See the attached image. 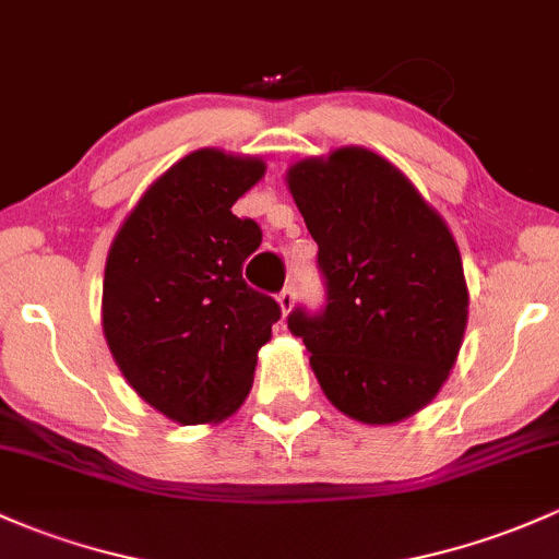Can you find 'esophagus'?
Listing matches in <instances>:
<instances>
[{"mask_svg": "<svg viewBox=\"0 0 559 559\" xmlns=\"http://www.w3.org/2000/svg\"><path fill=\"white\" fill-rule=\"evenodd\" d=\"M277 304H280L282 314H290L293 304H296V290H293V285L282 287V290H280V296H277Z\"/></svg>", "mask_w": 559, "mask_h": 559, "instance_id": "obj_1", "label": "esophagus"}]
</instances>
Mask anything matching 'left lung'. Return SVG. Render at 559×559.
Listing matches in <instances>:
<instances>
[{"label":"left lung","instance_id":"left-lung-1","mask_svg":"<svg viewBox=\"0 0 559 559\" xmlns=\"http://www.w3.org/2000/svg\"><path fill=\"white\" fill-rule=\"evenodd\" d=\"M287 186L314 237L325 309H293L325 397L362 424H397L437 397L464 341L459 245L416 186L359 146L301 159Z\"/></svg>","mask_w":559,"mask_h":559}]
</instances>
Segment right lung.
<instances>
[{
  "label": "right lung",
  "mask_w": 559,
  "mask_h": 559,
  "mask_svg": "<svg viewBox=\"0 0 559 559\" xmlns=\"http://www.w3.org/2000/svg\"><path fill=\"white\" fill-rule=\"evenodd\" d=\"M263 173L258 157L186 154L143 191L106 258L114 362L138 397L183 426L218 424L242 405L282 314L242 280L261 226L231 213Z\"/></svg>",
  "instance_id": "obj_1"
}]
</instances>
